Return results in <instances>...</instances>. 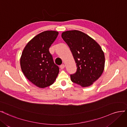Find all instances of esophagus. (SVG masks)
<instances>
[{
	"mask_svg": "<svg viewBox=\"0 0 127 127\" xmlns=\"http://www.w3.org/2000/svg\"><path fill=\"white\" fill-rule=\"evenodd\" d=\"M64 67H65V65H64V64H62L61 65H60V68L61 69H63V68H64Z\"/></svg>",
	"mask_w": 127,
	"mask_h": 127,
	"instance_id": "obj_1",
	"label": "esophagus"
}]
</instances>
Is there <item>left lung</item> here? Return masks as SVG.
I'll return each mask as SVG.
<instances>
[{"instance_id": "obj_1", "label": "left lung", "mask_w": 127, "mask_h": 127, "mask_svg": "<svg viewBox=\"0 0 127 127\" xmlns=\"http://www.w3.org/2000/svg\"><path fill=\"white\" fill-rule=\"evenodd\" d=\"M62 37L76 64V72L70 75L71 81L82 87L90 86L104 70L105 58L102 48L93 39L79 31L64 32Z\"/></svg>"}]
</instances>
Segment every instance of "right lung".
Wrapping results in <instances>:
<instances>
[{"mask_svg": "<svg viewBox=\"0 0 127 127\" xmlns=\"http://www.w3.org/2000/svg\"><path fill=\"white\" fill-rule=\"evenodd\" d=\"M59 32L47 31L38 34L27 43L20 58V66L26 78L37 87L44 88L54 82L59 73L49 51Z\"/></svg>", "mask_w": 127, "mask_h": 127, "instance_id": "add662e5", "label": "right lung"}]
</instances>
